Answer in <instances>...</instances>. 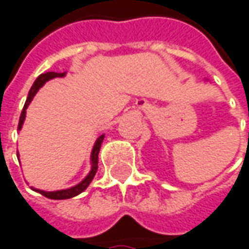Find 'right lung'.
Returning <instances> with one entry per match:
<instances>
[{
  "mask_svg": "<svg viewBox=\"0 0 249 249\" xmlns=\"http://www.w3.org/2000/svg\"><path fill=\"white\" fill-rule=\"evenodd\" d=\"M66 75V73H56V72H47V73H43V75H40L37 79H36V82L33 83V86H31V89H30V92H28V96H27V101H25L24 104V108H23V111H21V115H20V121H18V129H21V126H23V123H24L25 120V109H27V107L30 105V102L33 101V98H34V95L37 93V90L47 82V80H50V79H53V77H63V76ZM104 134L102 135H99L98 137V140L95 141V145H93V148H92V154H90V163H92V169H90V172L89 174L79 183V184H76L73 187H71V189H65V190H56V192H44V190H38V189H34L36 192H38V193H41L43 196H46V197H49V199H54V200H62V199H71V197H75L77 195H80L89 184H90V181H92V178L95 177V174H96V170H98V154H99V150H101V144H102V141H104ZM18 157V156H17Z\"/></svg>",
  "mask_w": 249,
  "mask_h": 249,
  "instance_id": "right-lung-1",
  "label": "right lung"
}]
</instances>
